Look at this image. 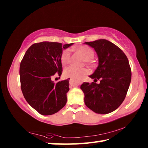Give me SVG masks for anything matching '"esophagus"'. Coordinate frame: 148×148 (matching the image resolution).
<instances>
[{
    "label": "esophagus",
    "mask_w": 148,
    "mask_h": 148,
    "mask_svg": "<svg viewBox=\"0 0 148 148\" xmlns=\"http://www.w3.org/2000/svg\"><path fill=\"white\" fill-rule=\"evenodd\" d=\"M82 83V82L81 80H77V81H74L72 79H71L69 80V84L71 86H78L79 85H80Z\"/></svg>",
    "instance_id": "esophagus-1"
}]
</instances>
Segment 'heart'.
<instances>
[{
  "mask_svg": "<svg viewBox=\"0 0 148 148\" xmlns=\"http://www.w3.org/2000/svg\"><path fill=\"white\" fill-rule=\"evenodd\" d=\"M76 53L85 59L87 63H91L92 59L94 57L95 52L91 48L87 46H82L77 47L76 49ZM71 60V51L66 49L62 51L61 56V61L63 66L70 63ZM89 73V71L87 69H78L74 66H69L64 69L63 74L64 77H71L74 79H79L82 77L86 76Z\"/></svg>",
  "mask_w": 148,
  "mask_h": 148,
  "instance_id": "heart-1",
  "label": "heart"
}]
</instances>
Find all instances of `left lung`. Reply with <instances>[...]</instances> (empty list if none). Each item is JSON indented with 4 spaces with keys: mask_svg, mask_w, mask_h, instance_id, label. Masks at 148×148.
<instances>
[{
    "mask_svg": "<svg viewBox=\"0 0 148 148\" xmlns=\"http://www.w3.org/2000/svg\"><path fill=\"white\" fill-rule=\"evenodd\" d=\"M85 44L94 48L99 65L89 77L100 80L91 84L84 82L83 91L86 106L97 114H106L116 110L123 102L131 80V70L124 52L107 40L100 39Z\"/></svg>",
    "mask_w": 148,
    "mask_h": 148,
    "instance_id": "1",
    "label": "left lung"
}]
</instances>
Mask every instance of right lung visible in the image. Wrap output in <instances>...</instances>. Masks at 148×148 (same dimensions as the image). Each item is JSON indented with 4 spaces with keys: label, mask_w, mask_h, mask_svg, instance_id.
I'll use <instances>...</instances> for the list:
<instances>
[{
    "label": "right lung",
    "mask_w": 148,
    "mask_h": 148,
    "mask_svg": "<svg viewBox=\"0 0 148 148\" xmlns=\"http://www.w3.org/2000/svg\"><path fill=\"white\" fill-rule=\"evenodd\" d=\"M72 44L35 43L27 50L20 64V82L25 99L43 116L57 113L66 103L70 78L56 84L51 77L55 74L61 75L62 50Z\"/></svg>",
    "instance_id": "add662e5"
}]
</instances>
